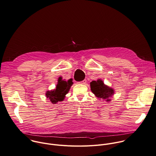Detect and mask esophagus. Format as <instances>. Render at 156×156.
Returning a JSON list of instances; mask_svg holds the SVG:
<instances>
[{
  "instance_id": "obj_1",
  "label": "esophagus",
  "mask_w": 156,
  "mask_h": 156,
  "mask_svg": "<svg viewBox=\"0 0 156 156\" xmlns=\"http://www.w3.org/2000/svg\"><path fill=\"white\" fill-rule=\"evenodd\" d=\"M86 83H87V81H86V80H84L83 81H80V82H78V84H85Z\"/></svg>"
}]
</instances>
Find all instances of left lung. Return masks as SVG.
Returning a JSON list of instances; mask_svg holds the SVG:
<instances>
[{"mask_svg": "<svg viewBox=\"0 0 156 156\" xmlns=\"http://www.w3.org/2000/svg\"><path fill=\"white\" fill-rule=\"evenodd\" d=\"M91 90L97 98H101L107 101H110L109 97L114 94L113 89L105 86L103 81L101 80L97 81H93L90 83Z\"/></svg>", "mask_w": 156, "mask_h": 156, "instance_id": "8db88e82", "label": "left lung"}]
</instances>
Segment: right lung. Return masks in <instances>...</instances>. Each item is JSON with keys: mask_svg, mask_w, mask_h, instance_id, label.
I'll list each match as a JSON object with an SVG mask.
<instances>
[{"mask_svg": "<svg viewBox=\"0 0 156 156\" xmlns=\"http://www.w3.org/2000/svg\"><path fill=\"white\" fill-rule=\"evenodd\" d=\"M72 84V79L66 81L62 80V77H60L56 89L52 91H48L46 94V97L50 99L52 104H57L59 101H62Z\"/></svg>", "mask_w": 156, "mask_h": 156, "instance_id": "right-lung-1", "label": "right lung"}]
</instances>
